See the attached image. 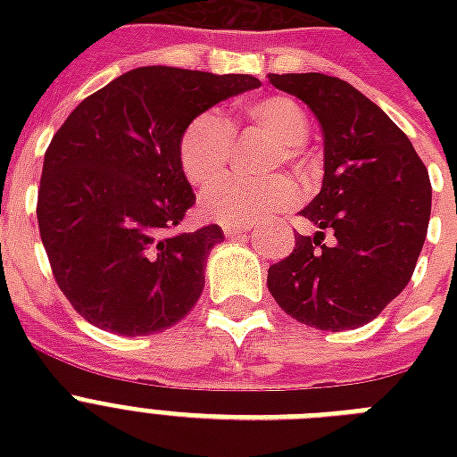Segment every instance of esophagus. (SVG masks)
<instances>
[{
  "instance_id": "obj_1",
  "label": "esophagus",
  "mask_w": 457,
  "mask_h": 457,
  "mask_svg": "<svg viewBox=\"0 0 457 457\" xmlns=\"http://www.w3.org/2000/svg\"><path fill=\"white\" fill-rule=\"evenodd\" d=\"M249 225H225L222 228V232L228 237H235V235H242V232H249Z\"/></svg>"
}]
</instances>
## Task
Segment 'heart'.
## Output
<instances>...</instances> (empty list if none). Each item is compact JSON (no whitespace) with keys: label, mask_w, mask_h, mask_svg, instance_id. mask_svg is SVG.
I'll use <instances>...</instances> for the list:
<instances>
[{"label":"heart","mask_w":457,"mask_h":457,"mask_svg":"<svg viewBox=\"0 0 457 457\" xmlns=\"http://www.w3.org/2000/svg\"><path fill=\"white\" fill-rule=\"evenodd\" d=\"M249 123L263 128L282 145L278 161L292 158L296 146L311 135L308 116L289 96H263L242 109ZM232 154V130L225 118L204 111L192 118L179 135L178 161L182 175L194 187H208L220 178ZM296 199V185L285 175L268 179L225 178L211 187L201 199L204 218L220 225H253Z\"/></svg>","instance_id":"1"}]
</instances>
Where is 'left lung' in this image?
<instances>
[{
    "label": "left lung",
    "instance_id": "obj_1",
    "mask_svg": "<svg viewBox=\"0 0 457 457\" xmlns=\"http://www.w3.org/2000/svg\"><path fill=\"white\" fill-rule=\"evenodd\" d=\"M318 118L322 189L301 211L318 228L270 265L268 289L287 315L341 332L368 325L411 282L425 244L432 185L403 130L353 85L325 73L270 75ZM337 237L321 244L324 229Z\"/></svg>",
    "mask_w": 457,
    "mask_h": 457
}]
</instances>
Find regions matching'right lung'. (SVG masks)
Returning a JSON list of instances; mask_svg holds the SVG:
<instances>
[{"label": "right lung", "instance_id": "add662e5", "mask_svg": "<svg viewBox=\"0 0 457 457\" xmlns=\"http://www.w3.org/2000/svg\"><path fill=\"white\" fill-rule=\"evenodd\" d=\"M253 75L170 66L128 71L87 96L54 135L37 194L39 237L75 311L120 337L163 332L204 292L218 225L175 232L194 206L178 142L187 123Z\"/></svg>", "mask_w": 457, "mask_h": 457}]
</instances>
